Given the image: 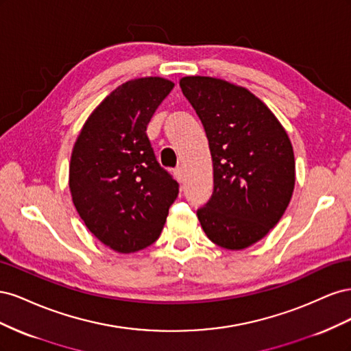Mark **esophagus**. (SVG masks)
Wrapping results in <instances>:
<instances>
[{"label": "esophagus", "instance_id": "esophagus-1", "mask_svg": "<svg viewBox=\"0 0 351 351\" xmlns=\"http://www.w3.org/2000/svg\"><path fill=\"white\" fill-rule=\"evenodd\" d=\"M174 176H176V178L178 180L180 183L184 182V169L182 167H178V168L174 169Z\"/></svg>", "mask_w": 351, "mask_h": 351}]
</instances>
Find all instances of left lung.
<instances>
[{"instance_id":"left-lung-1","label":"left lung","mask_w":351,"mask_h":351,"mask_svg":"<svg viewBox=\"0 0 351 351\" xmlns=\"http://www.w3.org/2000/svg\"><path fill=\"white\" fill-rule=\"evenodd\" d=\"M180 88L209 142L214 192L197 218L208 239L241 250L281 219L294 190L295 162L289 134L252 92L226 80L187 76Z\"/></svg>"}]
</instances>
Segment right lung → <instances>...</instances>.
Wrapping results in <instances>:
<instances>
[{"label":"right lung","mask_w":351,"mask_h":351,"mask_svg":"<svg viewBox=\"0 0 351 351\" xmlns=\"http://www.w3.org/2000/svg\"><path fill=\"white\" fill-rule=\"evenodd\" d=\"M173 88L162 77L123 83L89 115L73 147V204L92 234L119 253L156 241L178 195V183L156 161L146 134Z\"/></svg>","instance_id":"right-lung-1"}]
</instances>
